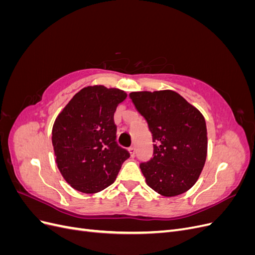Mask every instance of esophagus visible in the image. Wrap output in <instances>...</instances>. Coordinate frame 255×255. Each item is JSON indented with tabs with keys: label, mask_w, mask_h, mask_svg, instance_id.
I'll return each instance as SVG.
<instances>
[{
	"label": "esophagus",
	"mask_w": 255,
	"mask_h": 255,
	"mask_svg": "<svg viewBox=\"0 0 255 255\" xmlns=\"http://www.w3.org/2000/svg\"><path fill=\"white\" fill-rule=\"evenodd\" d=\"M128 151H129L130 156L134 157V156H135V153H136V149L134 148V146H129V148H128Z\"/></svg>",
	"instance_id": "esophagus-1"
}]
</instances>
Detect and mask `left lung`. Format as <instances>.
Listing matches in <instances>:
<instances>
[{"label": "left lung", "instance_id": "obj_1", "mask_svg": "<svg viewBox=\"0 0 255 255\" xmlns=\"http://www.w3.org/2000/svg\"><path fill=\"white\" fill-rule=\"evenodd\" d=\"M136 110L148 122L153 155L139 167L145 182L165 197L194 186L205 164L207 132L202 114L172 90L130 92Z\"/></svg>", "mask_w": 255, "mask_h": 255}]
</instances>
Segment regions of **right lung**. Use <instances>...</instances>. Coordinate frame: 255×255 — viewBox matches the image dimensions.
I'll use <instances>...</instances> for the list:
<instances>
[{
  "mask_svg": "<svg viewBox=\"0 0 255 255\" xmlns=\"http://www.w3.org/2000/svg\"><path fill=\"white\" fill-rule=\"evenodd\" d=\"M125 91L104 86L80 90L54 122L52 143L64 179L85 194L109 187L117 177L127 149L116 141L114 114Z\"/></svg>",
  "mask_w": 255,
  "mask_h": 255,
  "instance_id": "add662e5",
  "label": "right lung"
}]
</instances>
